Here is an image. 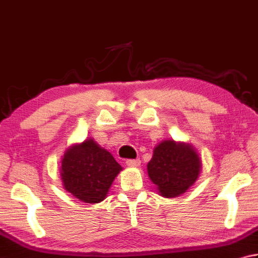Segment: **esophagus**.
I'll return each mask as SVG.
<instances>
[{
    "instance_id": "34e87169",
    "label": "esophagus",
    "mask_w": 258,
    "mask_h": 258,
    "mask_svg": "<svg viewBox=\"0 0 258 258\" xmlns=\"http://www.w3.org/2000/svg\"><path fill=\"white\" fill-rule=\"evenodd\" d=\"M126 164L128 166H139L141 164L140 159H128L126 160Z\"/></svg>"
}]
</instances>
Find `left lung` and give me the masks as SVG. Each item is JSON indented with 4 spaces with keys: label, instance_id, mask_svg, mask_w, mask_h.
<instances>
[{
    "label": "left lung",
    "instance_id": "left-lung-1",
    "mask_svg": "<svg viewBox=\"0 0 258 258\" xmlns=\"http://www.w3.org/2000/svg\"><path fill=\"white\" fill-rule=\"evenodd\" d=\"M201 170V161L194 146L163 141L153 151L148 163V173L158 186L161 196L175 198L184 194L196 180Z\"/></svg>",
    "mask_w": 258,
    "mask_h": 258
}]
</instances>
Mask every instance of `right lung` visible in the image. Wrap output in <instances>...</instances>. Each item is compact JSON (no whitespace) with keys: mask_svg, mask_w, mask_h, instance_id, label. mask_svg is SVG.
<instances>
[{"mask_svg":"<svg viewBox=\"0 0 258 258\" xmlns=\"http://www.w3.org/2000/svg\"><path fill=\"white\" fill-rule=\"evenodd\" d=\"M120 170L113 155L92 139L66 151L60 169L63 188L87 204L105 199Z\"/></svg>","mask_w":258,"mask_h":258,"instance_id":"right-lung-1","label":"right lung"}]
</instances>
